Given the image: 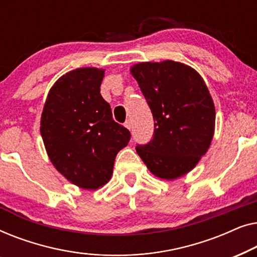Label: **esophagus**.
Segmentation results:
<instances>
[{"mask_svg": "<svg viewBox=\"0 0 257 257\" xmlns=\"http://www.w3.org/2000/svg\"><path fill=\"white\" fill-rule=\"evenodd\" d=\"M125 127L126 128H128V130H131V127H132V121L131 120H130V119H128V120H126L125 121Z\"/></svg>", "mask_w": 257, "mask_h": 257, "instance_id": "1", "label": "esophagus"}]
</instances>
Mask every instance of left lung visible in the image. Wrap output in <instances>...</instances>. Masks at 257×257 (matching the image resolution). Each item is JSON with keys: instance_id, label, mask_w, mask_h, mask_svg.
<instances>
[{"instance_id": "left-lung-1", "label": "left lung", "mask_w": 257, "mask_h": 257, "mask_svg": "<svg viewBox=\"0 0 257 257\" xmlns=\"http://www.w3.org/2000/svg\"><path fill=\"white\" fill-rule=\"evenodd\" d=\"M154 122L153 138L136 150L158 178L173 180L196 166L214 136L215 107L202 77L174 61L131 68Z\"/></svg>"}]
</instances>
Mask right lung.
<instances>
[{"label":"right lung","instance_id":"obj_1","mask_svg":"<svg viewBox=\"0 0 257 257\" xmlns=\"http://www.w3.org/2000/svg\"><path fill=\"white\" fill-rule=\"evenodd\" d=\"M103 78L104 70L97 68L65 73L49 91L42 112L41 135L52 165L84 189L110 180L115 156L131 138L101 97Z\"/></svg>","mask_w":257,"mask_h":257}]
</instances>
